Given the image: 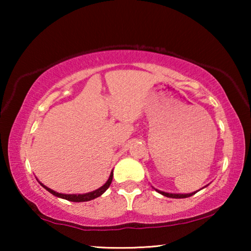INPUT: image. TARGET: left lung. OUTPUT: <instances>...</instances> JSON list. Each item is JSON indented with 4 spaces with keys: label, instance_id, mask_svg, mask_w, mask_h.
Masks as SVG:
<instances>
[{
    "label": "left lung",
    "instance_id": "obj_1",
    "mask_svg": "<svg viewBox=\"0 0 251 251\" xmlns=\"http://www.w3.org/2000/svg\"><path fill=\"white\" fill-rule=\"evenodd\" d=\"M205 187H202V188H205ZM152 188H154V187H152ZM154 189L156 190L157 193H159V194L163 195V196H166V197H169V198H187V197L193 196V195H195L197 192H199V190H201V189H199V190H197V192H194V193H190V194H173V193L161 192V190H158V189H156V188H154Z\"/></svg>",
    "mask_w": 251,
    "mask_h": 251
}]
</instances>
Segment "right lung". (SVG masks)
<instances>
[{
	"label": "right lung",
	"mask_w": 251,
	"mask_h": 251,
	"mask_svg": "<svg viewBox=\"0 0 251 251\" xmlns=\"http://www.w3.org/2000/svg\"><path fill=\"white\" fill-rule=\"evenodd\" d=\"M112 180H113V171H112V173H110L107 181H106L103 186L100 187L99 189L93 190V192L86 193V194H61V193H57V192H55V190L49 188V187H46L45 185L42 184V182H40V181L39 182H40L42 187H44V188L48 190V192H50V194L54 195V196H56L58 198L66 199V201H69L82 202V201H92V199H95L97 197L101 196V195H103L106 192V190L108 189V187L110 186V184H112Z\"/></svg>",
	"instance_id": "1"
}]
</instances>
